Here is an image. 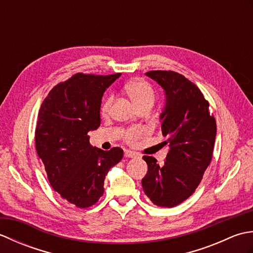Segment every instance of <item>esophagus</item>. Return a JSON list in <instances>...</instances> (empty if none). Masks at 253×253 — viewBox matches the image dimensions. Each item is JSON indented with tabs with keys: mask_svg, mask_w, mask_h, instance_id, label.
Masks as SVG:
<instances>
[{
	"mask_svg": "<svg viewBox=\"0 0 253 253\" xmlns=\"http://www.w3.org/2000/svg\"><path fill=\"white\" fill-rule=\"evenodd\" d=\"M137 155L138 154L136 152L130 151V150H126V151H125V157L126 158H136Z\"/></svg>",
	"mask_w": 253,
	"mask_h": 253,
	"instance_id": "esophagus-1",
	"label": "esophagus"
}]
</instances>
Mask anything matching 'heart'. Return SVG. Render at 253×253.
Listing matches in <instances>:
<instances>
[{
  "instance_id": "heart-1",
  "label": "heart",
  "mask_w": 253,
  "mask_h": 253,
  "mask_svg": "<svg viewBox=\"0 0 253 253\" xmlns=\"http://www.w3.org/2000/svg\"><path fill=\"white\" fill-rule=\"evenodd\" d=\"M126 93L129 95V98L132 100L138 109L144 106V105H153L155 101V93L154 90L148 82L143 79H135L128 83L125 85ZM113 103V95H109L103 103L101 105V113L102 114H107L110 112L111 106ZM142 129H128L125 132V140L129 143H133L137 139L140 138L143 135Z\"/></svg>"
}]
</instances>
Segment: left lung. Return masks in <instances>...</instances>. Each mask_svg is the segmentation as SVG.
Returning a JSON list of instances; mask_svg holds the SVG:
<instances>
[{
	"label": "left lung",
	"mask_w": 253,
	"mask_h": 253,
	"mask_svg": "<svg viewBox=\"0 0 253 253\" xmlns=\"http://www.w3.org/2000/svg\"><path fill=\"white\" fill-rule=\"evenodd\" d=\"M146 75L165 91L166 103L160 120L169 151L162 166L157 159L144 155L148 171L141 184L155 206L173 208L196 191L211 163L216 122L200 89L185 76L171 71Z\"/></svg>",
	"instance_id": "8db88e82"
}]
</instances>
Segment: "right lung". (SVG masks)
Returning <instances> with one entry per match:
<instances>
[{
    "instance_id": "right-lung-1",
    "label": "right lung",
    "mask_w": 253,
    "mask_h": 253,
    "mask_svg": "<svg viewBox=\"0 0 253 253\" xmlns=\"http://www.w3.org/2000/svg\"><path fill=\"white\" fill-rule=\"evenodd\" d=\"M120 76L75 74L50 91L38 114L36 150L47 179L58 195L80 209L98 202L105 176L123 159V149L103 151L91 146L88 135L101 124L104 91Z\"/></svg>"
}]
</instances>
